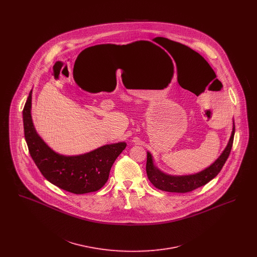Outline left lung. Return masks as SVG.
Masks as SVG:
<instances>
[{"label": "left lung", "instance_id": "8db88e82", "mask_svg": "<svg viewBox=\"0 0 257 257\" xmlns=\"http://www.w3.org/2000/svg\"><path fill=\"white\" fill-rule=\"evenodd\" d=\"M234 133H235V125L233 123L232 132H231L230 139L228 141L227 146L220 154V157L205 170L199 171L195 174L171 175L166 172H163L155 166L151 153L147 152V173L149 181L157 189L166 191V192H171V193H187L207 184L210 180H212L214 177H216L219 174V172L228 158L232 148Z\"/></svg>", "mask_w": 257, "mask_h": 257}]
</instances>
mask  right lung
I'll return each mask as SVG.
<instances>
[{
	"mask_svg": "<svg viewBox=\"0 0 257 257\" xmlns=\"http://www.w3.org/2000/svg\"><path fill=\"white\" fill-rule=\"evenodd\" d=\"M31 90L23 110L26 143L42 175L52 184L76 195L96 192L107 182L110 168L126 143L106 145L85 154L66 156L54 151L37 134L32 119Z\"/></svg>",
	"mask_w": 257,
	"mask_h": 257,
	"instance_id": "right-lung-1",
	"label": "right lung"
}]
</instances>
